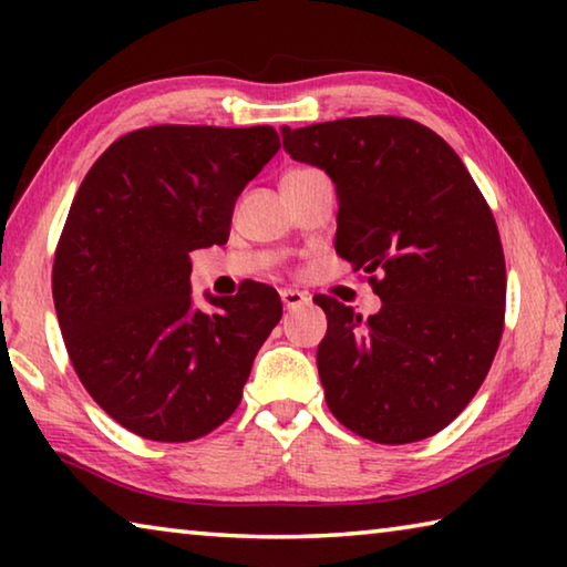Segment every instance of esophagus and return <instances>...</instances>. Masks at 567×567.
I'll return each instance as SVG.
<instances>
[{
    "mask_svg": "<svg viewBox=\"0 0 567 567\" xmlns=\"http://www.w3.org/2000/svg\"><path fill=\"white\" fill-rule=\"evenodd\" d=\"M280 297H282V305L287 307V310H295V307H302V305H307V300H310L305 292L290 290V287H287V290H280Z\"/></svg>",
    "mask_w": 567,
    "mask_h": 567,
    "instance_id": "esophagus-1",
    "label": "esophagus"
}]
</instances>
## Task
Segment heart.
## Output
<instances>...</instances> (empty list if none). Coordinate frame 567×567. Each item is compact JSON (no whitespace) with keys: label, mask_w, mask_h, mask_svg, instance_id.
<instances>
[{"label":"heart","mask_w":567,"mask_h":567,"mask_svg":"<svg viewBox=\"0 0 567 567\" xmlns=\"http://www.w3.org/2000/svg\"><path fill=\"white\" fill-rule=\"evenodd\" d=\"M310 172H318V169H312V167H292L290 172H287L285 177H297V175H310Z\"/></svg>","instance_id":"1"}]
</instances>
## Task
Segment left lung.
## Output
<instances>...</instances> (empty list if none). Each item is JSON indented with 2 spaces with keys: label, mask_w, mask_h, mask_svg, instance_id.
I'll return each instance as SVG.
<instances>
[{
  "label": "left lung",
  "mask_w": 567,
  "mask_h": 567,
  "mask_svg": "<svg viewBox=\"0 0 567 567\" xmlns=\"http://www.w3.org/2000/svg\"><path fill=\"white\" fill-rule=\"evenodd\" d=\"M295 159L338 189L334 249L382 300L362 318L328 295L318 348L324 400L354 435L408 445L447 427L501 348L505 255L463 159L408 117H348L282 130Z\"/></svg>",
  "instance_id": "left-lung-1"
}]
</instances>
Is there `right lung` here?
<instances>
[{
  "label": "right lung",
  "instance_id": "right-lung-1",
  "mask_svg": "<svg viewBox=\"0 0 567 567\" xmlns=\"http://www.w3.org/2000/svg\"><path fill=\"white\" fill-rule=\"evenodd\" d=\"M277 150L270 124H155L114 140L76 189L54 310L76 378L130 433L189 443L243 400L280 295L249 282L197 310L189 252L227 243L235 199Z\"/></svg>",
  "mask_w": 567,
  "mask_h": 567
}]
</instances>
